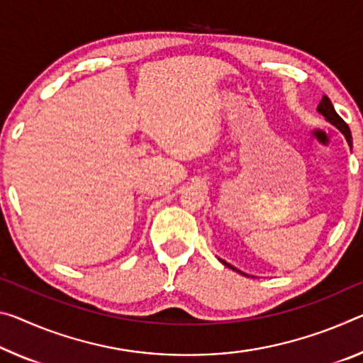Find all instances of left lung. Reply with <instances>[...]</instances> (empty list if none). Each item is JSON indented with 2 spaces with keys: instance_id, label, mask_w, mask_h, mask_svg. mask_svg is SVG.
Wrapping results in <instances>:
<instances>
[{
  "instance_id": "1",
  "label": "left lung",
  "mask_w": 363,
  "mask_h": 363,
  "mask_svg": "<svg viewBox=\"0 0 363 363\" xmlns=\"http://www.w3.org/2000/svg\"><path fill=\"white\" fill-rule=\"evenodd\" d=\"M318 111L323 114V116L330 121L331 124H335L336 128L342 132L344 134V137H346V140H347V143L349 145H352V135H350V129H349V125L344 123L342 121V118L339 116V114L335 111V108H333V105H331V101H330V99H328V96H323V100L320 101V105H318ZM223 264H226V267H229L231 269H235L234 267H231V264L229 263H226L224 260H220ZM235 272L238 273H240V274H244V276H247L245 273H242V272H239V269H235Z\"/></svg>"
}]
</instances>
